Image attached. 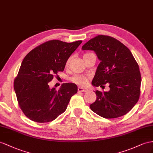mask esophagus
I'll return each mask as SVG.
<instances>
[{
	"instance_id": "34e87169",
	"label": "esophagus",
	"mask_w": 153,
	"mask_h": 153,
	"mask_svg": "<svg viewBox=\"0 0 153 153\" xmlns=\"http://www.w3.org/2000/svg\"><path fill=\"white\" fill-rule=\"evenodd\" d=\"M77 91H78V92H87V91H88V90L87 88H86L78 87Z\"/></svg>"
}]
</instances>
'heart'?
Returning <instances> with one entry per match:
<instances>
[{
    "mask_svg": "<svg viewBox=\"0 0 153 153\" xmlns=\"http://www.w3.org/2000/svg\"><path fill=\"white\" fill-rule=\"evenodd\" d=\"M90 54H92V53H85L84 54L83 56V58H85V57H87V56H88V55ZM71 59H72V57H70L67 61H66V65H68L70 61H71ZM70 80H71L72 82H74V83H75L77 85H81V86H85L88 83V78L86 76H79V75H76L74 76V77H72L71 79H70Z\"/></svg>",
    "mask_w": 153,
    "mask_h": 153,
    "instance_id": "heart-1",
    "label": "heart"
}]
</instances>
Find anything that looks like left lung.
Returning a JSON list of instances; mask_svg holds the SVG:
<instances>
[{
	"label": "left lung",
	"instance_id": "1",
	"mask_svg": "<svg viewBox=\"0 0 153 153\" xmlns=\"http://www.w3.org/2000/svg\"><path fill=\"white\" fill-rule=\"evenodd\" d=\"M83 50H92L101 61L92 85L104 87L108 92L96 91L91 110L105 118H116L126 114L138 102L142 78L139 66L127 46L117 39L97 36L82 46Z\"/></svg>",
	"mask_w": 153,
	"mask_h": 153
}]
</instances>
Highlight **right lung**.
Masks as SVG:
<instances>
[{
  "mask_svg": "<svg viewBox=\"0 0 153 153\" xmlns=\"http://www.w3.org/2000/svg\"><path fill=\"white\" fill-rule=\"evenodd\" d=\"M81 42L49 41L24 58L14 81V90L19 107L29 119L49 122L66 111L71 97L77 92V85L63 83L57 90L50 88L48 83L53 74L63 71L66 61Z\"/></svg>",
  "mask_w": 153,
  "mask_h": 153,
  "instance_id": "obj_1",
  "label": "right lung"
}]
</instances>
